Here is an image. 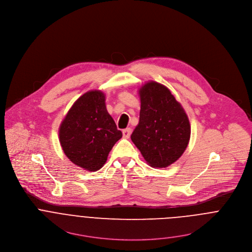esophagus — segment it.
Listing matches in <instances>:
<instances>
[{"label": "esophagus", "instance_id": "34e87169", "mask_svg": "<svg viewBox=\"0 0 252 252\" xmlns=\"http://www.w3.org/2000/svg\"><path fill=\"white\" fill-rule=\"evenodd\" d=\"M131 133H132V129H131V128H126V129H124V130H123V132H122V134H123V137H125V138H129L130 135H131Z\"/></svg>", "mask_w": 252, "mask_h": 252}]
</instances>
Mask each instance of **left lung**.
Instances as JSON below:
<instances>
[{"instance_id":"8db88e82","label":"left lung","mask_w":252,"mask_h":252,"mask_svg":"<svg viewBox=\"0 0 252 252\" xmlns=\"http://www.w3.org/2000/svg\"><path fill=\"white\" fill-rule=\"evenodd\" d=\"M138 94L139 121L131 139L149 165L166 167L182 156L189 144L188 115L170 91L157 82H147Z\"/></svg>"}]
</instances>
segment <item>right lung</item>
Segmentation results:
<instances>
[{
	"instance_id": "right-lung-1",
	"label": "right lung",
	"mask_w": 252,
	"mask_h": 252,
	"mask_svg": "<svg viewBox=\"0 0 252 252\" xmlns=\"http://www.w3.org/2000/svg\"><path fill=\"white\" fill-rule=\"evenodd\" d=\"M105 100L100 91L86 92L73 104L60 126L64 154L89 171H96L105 164L115 142L122 137Z\"/></svg>"
}]
</instances>
